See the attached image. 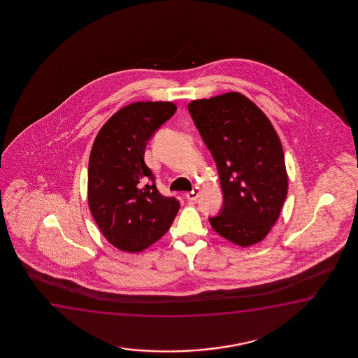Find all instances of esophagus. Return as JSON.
<instances>
[{
	"label": "esophagus",
	"instance_id": "obj_1",
	"mask_svg": "<svg viewBox=\"0 0 358 358\" xmlns=\"http://www.w3.org/2000/svg\"><path fill=\"white\" fill-rule=\"evenodd\" d=\"M199 193H201V189H199L198 187H196L193 191L187 193L186 198L188 201H196V198L199 196Z\"/></svg>",
	"mask_w": 358,
	"mask_h": 358
}]
</instances>
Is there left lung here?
<instances>
[{
	"instance_id": "left-lung-1",
	"label": "left lung",
	"mask_w": 358,
	"mask_h": 358,
	"mask_svg": "<svg viewBox=\"0 0 358 358\" xmlns=\"http://www.w3.org/2000/svg\"><path fill=\"white\" fill-rule=\"evenodd\" d=\"M196 129L215 160L224 203L209 217L226 240L247 247L269 234L287 196L284 150L268 117L242 94L188 105Z\"/></svg>"
}]
</instances>
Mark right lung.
Listing matches in <instances>:
<instances>
[{"mask_svg": "<svg viewBox=\"0 0 358 358\" xmlns=\"http://www.w3.org/2000/svg\"><path fill=\"white\" fill-rule=\"evenodd\" d=\"M172 103L128 105L95 138L88 169V201L94 220L118 250L141 252L170 229L180 209L175 196L157 189L144 162L147 144L173 116Z\"/></svg>", "mask_w": 358, "mask_h": 358, "instance_id": "right-lung-1", "label": "right lung"}]
</instances>
